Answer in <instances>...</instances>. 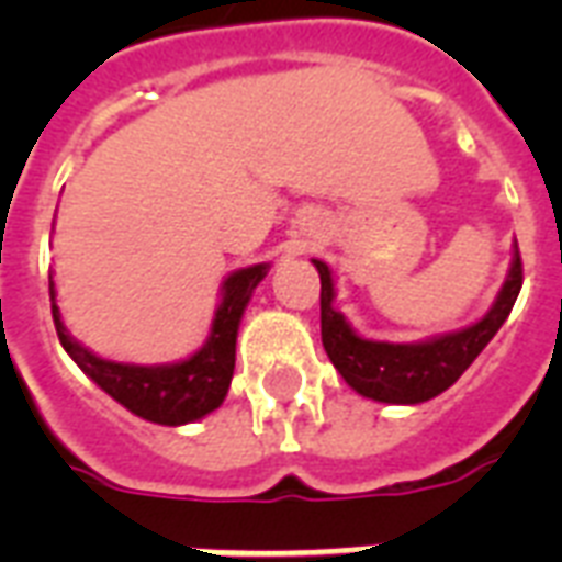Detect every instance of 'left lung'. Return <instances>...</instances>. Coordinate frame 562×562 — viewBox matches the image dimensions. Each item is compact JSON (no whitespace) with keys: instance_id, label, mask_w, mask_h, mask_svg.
Masks as SVG:
<instances>
[{"instance_id":"1","label":"left lung","mask_w":562,"mask_h":562,"mask_svg":"<svg viewBox=\"0 0 562 562\" xmlns=\"http://www.w3.org/2000/svg\"><path fill=\"white\" fill-rule=\"evenodd\" d=\"M312 262L321 273V338L326 356L352 391L387 405H419L452 387L502 329L522 289V259L514 245V259L487 315L426 341L391 344L373 341L352 329L350 321L335 308L333 268L321 259Z\"/></svg>"}]
</instances>
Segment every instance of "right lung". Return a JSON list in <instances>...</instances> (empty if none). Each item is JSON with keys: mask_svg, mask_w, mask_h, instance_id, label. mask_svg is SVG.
<instances>
[{"mask_svg": "<svg viewBox=\"0 0 562 562\" xmlns=\"http://www.w3.org/2000/svg\"><path fill=\"white\" fill-rule=\"evenodd\" d=\"M271 265H250L238 268L221 282V303L212 317L210 335L198 352L189 359L171 364H125L110 361L87 350L75 341L60 321V308L55 300V280L48 277L52 294V317H55L57 338L69 352V359L99 384L101 391L125 405L131 414L157 423V426H187L194 419L206 417L218 408L229 391V379L236 368V338L238 324L245 315L254 289L265 280Z\"/></svg>", "mask_w": 562, "mask_h": 562, "instance_id": "right-lung-1", "label": "right lung"}]
</instances>
